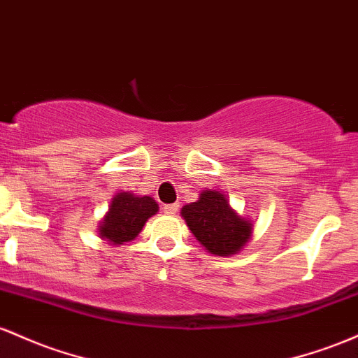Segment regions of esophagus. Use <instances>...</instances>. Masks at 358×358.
Instances as JSON below:
<instances>
[{
  "label": "esophagus",
  "instance_id": "34e87169",
  "mask_svg": "<svg viewBox=\"0 0 358 358\" xmlns=\"http://www.w3.org/2000/svg\"><path fill=\"white\" fill-rule=\"evenodd\" d=\"M162 210H164V213H166V215L174 216L176 213H178V210H179V204H178V203H174V204H166V206H164Z\"/></svg>",
  "mask_w": 358,
  "mask_h": 358
}]
</instances>
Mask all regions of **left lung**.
<instances>
[{"label":"left lung","mask_w":358,"mask_h":358,"mask_svg":"<svg viewBox=\"0 0 358 358\" xmlns=\"http://www.w3.org/2000/svg\"><path fill=\"white\" fill-rule=\"evenodd\" d=\"M180 215L196 240L213 255L238 254L252 236L254 224L233 210L220 191H203L196 203L182 206Z\"/></svg>","instance_id":"8db88e82"}]
</instances>
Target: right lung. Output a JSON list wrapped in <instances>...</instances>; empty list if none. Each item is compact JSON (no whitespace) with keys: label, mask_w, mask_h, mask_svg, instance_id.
<instances>
[{"label":"right lung","mask_w":358,"mask_h":358,"mask_svg":"<svg viewBox=\"0 0 358 358\" xmlns=\"http://www.w3.org/2000/svg\"><path fill=\"white\" fill-rule=\"evenodd\" d=\"M157 211L159 204L150 196H135L128 191L118 192L99 224V236L111 245L130 242Z\"/></svg>","instance_id":"right-lung-1"}]
</instances>
